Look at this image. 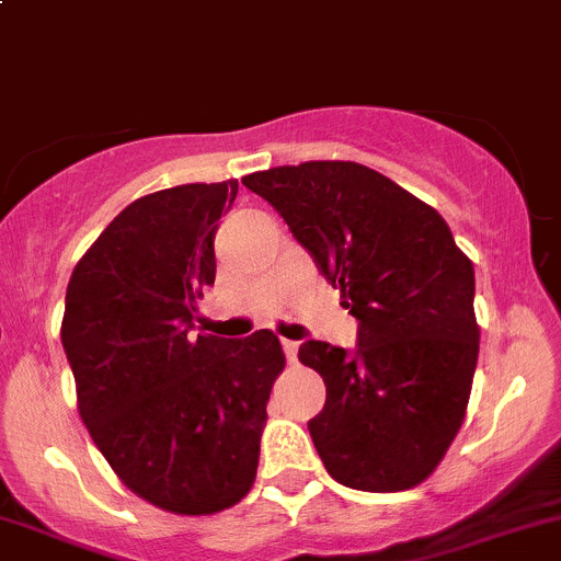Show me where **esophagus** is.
<instances>
[{
  "label": "esophagus",
  "mask_w": 561,
  "mask_h": 561,
  "mask_svg": "<svg viewBox=\"0 0 561 561\" xmlns=\"http://www.w3.org/2000/svg\"><path fill=\"white\" fill-rule=\"evenodd\" d=\"M282 347H285V355L290 364H296L298 358V342H293V339H282Z\"/></svg>",
  "instance_id": "obj_1"
}]
</instances>
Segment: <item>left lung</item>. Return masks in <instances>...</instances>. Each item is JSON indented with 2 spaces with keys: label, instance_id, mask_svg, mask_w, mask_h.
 <instances>
[{
  "label": "left lung",
  "instance_id": "8db88e82",
  "mask_svg": "<svg viewBox=\"0 0 561 561\" xmlns=\"http://www.w3.org/2000/svg\"><path fill=\"white\" fill-rule=\"evenodd\" d=\"M268 201L358 320L355 350L301 344L325 382L309 434L347 489L407 491L443 461L478 366L474 268L448 222L358 162H301L241 179Z\"/></svg>",
  "mask_w": 561,
  "mask_h": 561
}]
</instances>
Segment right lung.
<instances>
[{"instance_id":"obj_1","label":"right lung","mask_w":561,"mask_h":561,"mask_svg":"<svg viewBox=\"0 0 561 561\" xmlns=\"http://www.w3.org/2000/svg\"><path fill=\"white\" fill-rule=\"evenodd\" d=\"M236 192L230 179L138 197L67 285L61 344L81 421L129 491L181 516L219 513L249 494L265 404L285 369L271 331L192 333Z\"/></svg>"}]
</instances>
